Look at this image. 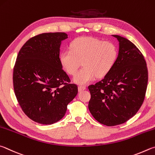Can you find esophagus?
<instances>
[{"instance_id":"obj_1","label":"esophagus","mask_w":155,"mask_h":155,"mask_svg":"<svg viewBox=\"0 0 155 155\" xmlns=\"http://www.w3.org/2000/svg\"><path fill=\"white\" fill-rule=\"evenodd\" d=\"M84 90H86L85 86H78V91H79V92H82V91H84Z\"/></svg>"}]
</instances>
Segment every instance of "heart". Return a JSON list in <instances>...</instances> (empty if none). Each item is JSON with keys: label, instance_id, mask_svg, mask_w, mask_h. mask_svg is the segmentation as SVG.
I'll return each mask as SVG.
<instances>
[{"label": "heart", "instance_id": "obj_1", "mask_svg": "<svg viewBox=\"0 0 155 155\" xmlns=\"http://www.w3.org/2000/svg\"><path fill=\"white\" fill-rule=\"evenodd\" d=\"M118 51L111 42L96 38L78 37L73 41L71 50H64L60 54L61 66L69 75H74L81 64L84 67L73 78L74 82L87 84L97 78H104L109 73L117 61Z\"/></svg>", "mask_w": 155, "mask_h": 155}]
</instances>
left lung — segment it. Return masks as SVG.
<instances>
[{"label": "left lung", "instance_id": "8db88e82", "mask_svg": "<svg viewBox=\"0 0 155 155\" xmlns=\"http://www.w3.org/2000/svg\"><path fill=\"white\" fill-rule=\"evenodd\" d=\"M119 42L117 61L112 71L88 86V109L95 120L106 126L125 123L137 112L144 100L148 69L142 54L126 38L114 35Z\"/></svg>", "mask_w": 155, "mask_h": 155}]
</instances>
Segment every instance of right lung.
Returning a JSON list of instances; mask_svg holds the SVG:
<instances>
[{"label": "right lung", "mask_w": 155, "mask_h": 155, "mask_svg": "<svg viewBox=\"0 0 155 155\" xmlns=\"http://www.w3.org/2000/svg\"><path fill=\"white\" fill-rule=\"evenodd\" d=\"M64 32L42 33L21 47L13 69L15 94L24 114L36 123L51 124L63 118L78 93L60 62Z\"/></svg>", "instance_id": "add662e5"}]
</instances>
